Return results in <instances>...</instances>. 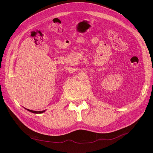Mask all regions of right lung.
Listing matches in <instances>:
<instances>
[{"instance_id": "add662e5", "label": "right lung", "mask_w": 153, "mask_h": 153, "mask_svg": "<svg viewBox=\"0 0 153 153\" xmlns=\"http://www.w3.org/2000/svg\"><path fill=\"white\" fill-rule=\"evenodd\" d=\"M26 109V108H25ZM27 110L31 113H43V112H45V110H43V111H33V110H28V109H27Z\"/></svg>"}]
</instances>
